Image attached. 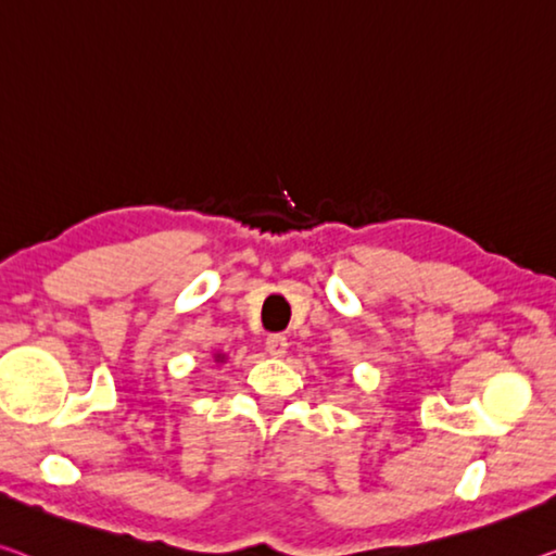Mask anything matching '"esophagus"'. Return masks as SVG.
I'll return each instance as SVG.
<instances>
[{
    "label": "esophagus",
    "instance_id": "obj_1",
    "mask_svg": "<svg viewBox=\"0 0 556 556\" xmlns=\"http://www.w3.org/2000/svg\"><path fill=\"white\" fill-rule=\"evenodd\" d=\"M266 350L273 357H283L288 353V340L286 336H270L266 340Z\"/></svg>",
    "mask_w": 556,
    "mask_h": 556
}]
</instances>
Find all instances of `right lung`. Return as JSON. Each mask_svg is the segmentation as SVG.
Returning <instances> with one entry per match:
<instances>
[{"label":"right lung","mask_w":556,"mask_h":556,"mask_svg":"<svg viewBox=\"0 0 556 556\" xmlns=\"http://www.w3.org/2000/svg\"><path fill=\"white\" fill-rule=\"evenodd\" d=\"M226 361H228V355L220 353V350H218V353H213V363H216V365H224Z\"/></svg>","instance_id":"right-lung-1"}]
</instances>
